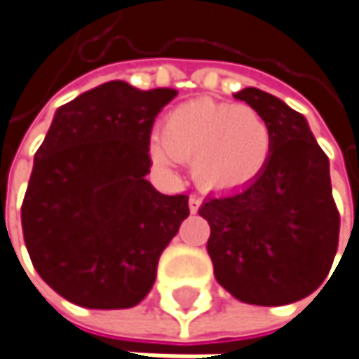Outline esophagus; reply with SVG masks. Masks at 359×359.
I'll return each instance as SVG.
<instances>
[{"mask_svg": "<svg viewBox=\"0 0 359 359\" xmlns=\"http://www.w3.org/2000/svg\"><path fill=\"white\" fill-rule=\"evenodd\" d=\"M201 207V197H197V195H191L189 197V209H191V213H197Z\"/></svg>", "mask_w": 359, "mask_h": 359, "instance_id": "obj_1", "label": "esophagus"}]
</instances>
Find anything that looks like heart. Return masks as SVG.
<instances>
[{"label": "heart", "instance_id": "heart-1", "mask_svg": "<svg viewBox=\"0 0 359 359\" xmlns=\"http://www.w3.org/2000/svg\"><path fill=\"white\" fill-rule=\"evenodd\" d=\"M150 152L166 170L191 160L193 179L205 191L240 193L268 168L272 130L252 107L201 97L166 116Z\"/></svg>", "mask_w": 359, "mask_h": 359}]
</instances>
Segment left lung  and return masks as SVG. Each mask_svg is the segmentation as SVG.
<instances>
[{"mask_svg": "<svg viewBox=\"0 0 359 359\" xmlns=\"http://www.w3.org/2000/svg\"><path fill=\"white\" fill-rule=\"evenodd\" d=\"M268 121L272 156L240 193L207 197V252L217 283L248 305L280 306L323 285L339 242L329 158L305 116L278 97L248 87L236 93Z\"/></svg>", "mask_w": 359, "mask_h": 359, "instance_id": "obj_1", "label": "left lung"}]
</instances>
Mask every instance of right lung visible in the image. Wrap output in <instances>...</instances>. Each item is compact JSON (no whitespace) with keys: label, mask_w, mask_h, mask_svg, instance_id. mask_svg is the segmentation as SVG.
<instances>
[{"label":"right lung","mask_w":359,"mask_h":359,"mask_svg":"<svg viewBox=\"0 0 359 359\" xmlns=\"http://www.w3.org/2000/svg\"><path fill=\"white\" fill-rule=\"evenodd\" d=\"M175 89L109 81L56 109L34 156L22 229L40 278L85 309L136 306L189 217L148 180L150 132Z\"/></svg>","instance_id":"1"}]
</instances>
